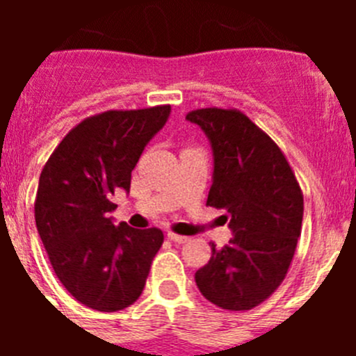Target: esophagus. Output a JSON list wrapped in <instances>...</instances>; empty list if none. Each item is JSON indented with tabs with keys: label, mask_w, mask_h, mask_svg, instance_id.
I'll return each instance as SVG.
<instances>
[{
	"label": "esophagus",
	"mask_w": 356,
	"mask_h": 356,
	"mask_svg": "<svg viewBox=\"0 0 356 356\" xmlns=\"http://www.w3.org/2000/svg\"><path fill=\"white\" fill-rule=\"evenodd\" d=\"M168 237L171 238L172 242H176V244H184V242L188 241V237H185V235H178V234H172V232H169Z\"/></svg>",
	"instance_id": "obj_1"
}]
</instances>
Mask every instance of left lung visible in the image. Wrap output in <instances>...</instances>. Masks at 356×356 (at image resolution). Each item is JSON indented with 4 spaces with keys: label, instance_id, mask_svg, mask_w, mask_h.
<instances>
[{
    "label": "left lung",
    "instance_id": "8db88e82",
    "mask_svg": "<svg viewBox=\"0 0 356 356\" xmlns=\"http://www.w3.org/2000/svg\"><path fill=\"white\" fill-rule=\"evenodd\" d=\"M210 139L213 181L207 205L225 209L234 238L196 271L210 303L238 312L269 298L287 276L303 222V193L284 151L237 108L185 115Z\"/></svg>",
    "mask_w": 356,
    "mask_h": 356
}]
</instances>
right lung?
Masks as SVG:
<instances>
[{"label":"right lung","mask_w":356,"mask_h":356,"mask_svg":"<svg viewBox=\"0 0 356 356\" xmlns=\"http://www.w3.org/2000/svg\"><path fill=\"white\" fill-rule=\"evenodd\" d=\"M171 105L106 110L78 122L44 165L35 222L53 271L69 294L99 312L139 300L162 229L115 226L108 212L119 188L130 193L131 171L165 124Z\"/></svg>","instance_id":"add662e5"}]
</instances>
